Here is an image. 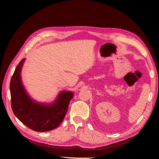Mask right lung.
<instances>
[{
	"mask_svg": "<svg viewBox=\"0 0 159 159\" xmlns=\"http://www.w3.org/2000/svg\"><path fill=\"white\" fill-rule=\"evenodd\" d=\"M25 60L22 59L18 64L11 80L12 111L23 124L33 131H51L58 127L64 120L74 93L62 91L51 105L34 102L26 93L20 79V71Z\"/></svg>",
	"mask_w": 159,
	"mask_h": 159,
	"instance_id": "right-lung-1",
	"label": "right lung"
}]
</instances>
